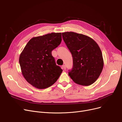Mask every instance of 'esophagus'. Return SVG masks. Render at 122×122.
Returning <instances> with one entry per match:
<instances>
[{
	"instance_id": "obj_1",
	"label": "esophagus",
	"mask_w": 122,
	"mask_h": 122,
	"mask_svg": "<svg viewBox=\"0 0 122 122\" xmlns=\"http://www.w3.org/2000/svg\"><path fill=\"white\" fill-rule=\"evenodd\" d=\"M62 68L63 69L65 70V69H66V65H62Z\"/></svg>"
}]
</instances>
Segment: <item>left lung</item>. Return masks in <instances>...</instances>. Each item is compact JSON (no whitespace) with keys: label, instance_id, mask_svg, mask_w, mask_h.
<instances>
[{"label":"left lung","instance_id":"obj_1","mask_svg":"<svg viewBox=\"0 0 122 122\" xmlns=\"http://www.w3.org/2000/svg\"><path fill=\"white\" fill-rule=\"evenodd\" d=\"M63 39L71 52L73 61L69 76L76 84L91 85L99 76L103 59L97 43L90 37L74 32L62 33Z\"/></svg>","mask_w":122,"mask_h":122}]
</instances>
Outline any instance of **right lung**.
Here are the masks:
<instances>
[{
    "label": "right lung",
    "instance_id": "1",
    "mask_svg": "<svg viewBox=\"0 0 122 122\" xmlns=\"http://www.w3.org/2000/svg\"><path fill=\"white\" fill-rule=\"evenodd\" d=\"M61 33H52L33 37L19 57L25 79L38 89L47 88L58 79L63 70L56 65L51 52L61 43Z\"/></svg>",
    "mask_w": 122,
    "mask_h": 122
}]
</instances>
